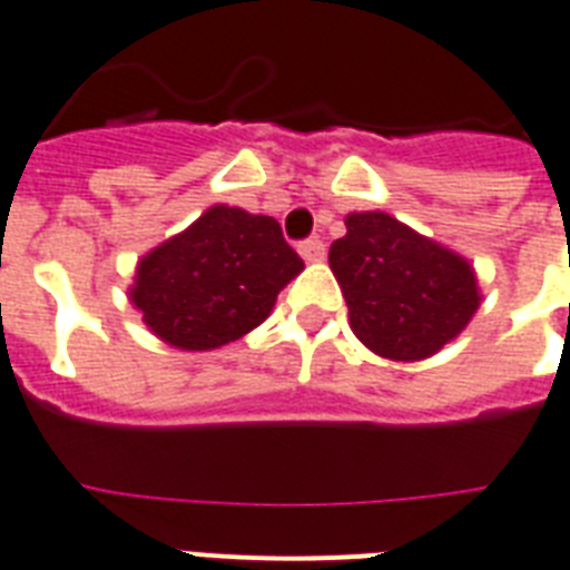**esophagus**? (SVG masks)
<instances>
[{
    "mask_svg": "<svg viewBox=\"0 0 570 570\" xmlns=\"http://www.w3.org/2000/svg\"><path fill=\"white\" fill-rule=\"evenodd\" d=\"M298 253H302L305 263H323L326 259V244L320 238H307V242L298 244Z\"/></svg>",
    "mask_w": 570,
    "mask_h": 570,
    "instance_id": "obj_1",
    "label": "esophagus"
}]
</instances>
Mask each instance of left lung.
<instances>
[{
  "label": "left lung",
  "mask_w": 570,
  "mask_h": 570,
  "mask_svg": "<svg viewBox=\"0 0 570 570\" xmlns=\"http://www.w3.org/2000/svg\"><path fill=\"white\" fill-rule=\"evenodd\" d=\"M328 247L353 335L383 360L420 362L462 335L480 284L465 256L383 210H353Z\"/></svg>",
  "instance_id": "1"
}]
</instances>
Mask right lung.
I'll use <instances>...</instances> for the list:
<instances>
[{
    "label": "right lung",
    "instance_id": "obj_1",
    "mask_svg": "<svg viewBox=\"0 0 570 570\" xmlns=\"http://www.w3.org/2000/svg\"><path fill=\"white\" fill-rule=\"evenodd\" d=\"M302 268L274 217L210 205L138 259L129 302L168 347L217 350L265 323Z\"/></svg>",
    "mask_w": 570,
    "mask_h": 570
}]
</instances>
